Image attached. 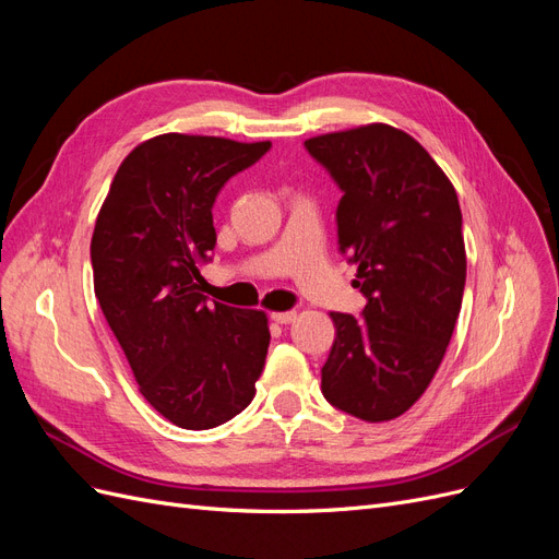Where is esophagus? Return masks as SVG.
I'll return each mask as SVG.
<instances>
[{
    "mask_svg": "<svg viewBox=\"0 0 559 559\" xmlns=\"http://www.w3.org/2000/svg\"><path fill=\"white\" fill-rule=\"evenodd\" d=\"M270 319L277 321V324H292V321L296 319V312H273L270 314Z\"/></svg>",
    "mask_w": 559,
    "mask_h": 559,
    "instance_id": "1",
    "label": "esophagus"
}]
</instances>
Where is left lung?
Here are the masks:
<instances>
[{"instance_id":"1","label":"left lung","mask_w":559,"mask_h":559,"mask_svg":"<svg viewBox=\"0 0 559 559\" xmlns=\"http://www.w3.org/2000/svg\"><path fill=\"white\" fill-rule=\"evenodd\" d=\"M306 148L341 186L337 245L368 300L361 319L331 312L321 394L364 421H389L427 392L462 310L460 200L427 148L386 123L317 134Z\"/></svg>"}]
</instances>
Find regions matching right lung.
<instances>
[{"label":"right lung","instance_id":"obj_1","mask_svg":"<svg viewBox=\"0 0 559 559\" xmlns=\"http://www.w3.org/2000/svg\"><path fill=\"white\" fill-rule=\"evenodd\" d=\"M270 142L167 132L134 146L99 207L93 284L142 396L181 429H212L257 394L270 345L263 310L207 302L222 186Z\"/></svg>","mask_w":559,"mask_h":559}]
</instances>
